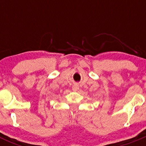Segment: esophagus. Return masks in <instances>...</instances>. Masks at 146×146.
<instances>
[{
	"mask_svg": "<svg viewBox=\"0 0 146 146\" xmlns=\"http://www.w3.org/2000/svg\"><path fill=\"white\" fill-rule=\"evenodd\" d=\"M78 89H79V87L78 85H73V87H72V90H73V91H77Z\"/></svg>",
	"mask_w": 146,
	"mask_h": 146,
	"instance_id": "esophagus-1",
	"label": "esophagus"
}]
</instances>
